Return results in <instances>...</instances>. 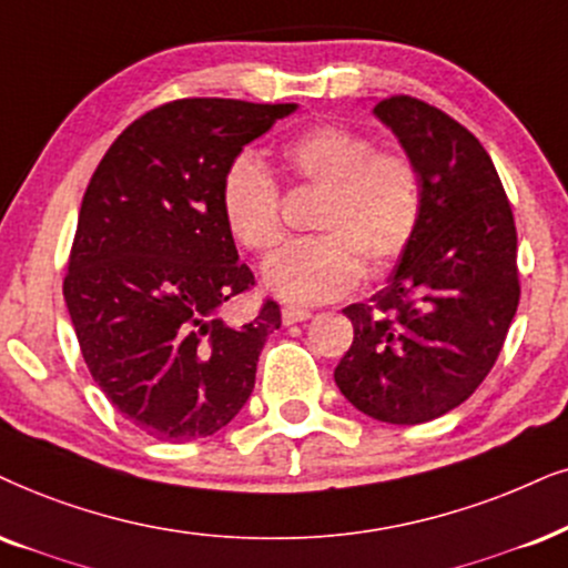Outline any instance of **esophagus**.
Returning a JSON list of instances; mask_svg holds the SVG:
<instances>
[{
  "instance_id": "34e87169",
  "label": "esophagus",
  "mask_w": 568,
  "mask_h": 568,
  "mask_svg": "<svg viewBox=\"0 0 568 568\" xmlns=\"http://www.w3.org/2000/svg\"><path fill=\"white\" fill-rule=\"evenodd\" d=\"M308 317H312V312H308V308L283 306V325H296V322H306Z\"/></svg>"
}]
</instances>
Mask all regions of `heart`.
Segmentation results:
<instances>
[{"mask_svg":"<svg viewBox=\"0 0 568 568\" xmlns=\"http://www.w3.org/2000/svg\"><path fill=\"white\" fill-rule=\"evenodd\" d=\"M296 183L325 189L314 214L317 235L288 241L270 256L262 283L293 306L341 298L372 272L390 267L422 220V178L412 156L377 149L356 128L322 123L280 149ZM220 214L241 248L267 254L283 235L280 185L254 152L235 154L220 178Z\"/></svg>","mask_w":568,"mask_h":568,"instance_id":"heart-1","label":"heart"}]
</instances>
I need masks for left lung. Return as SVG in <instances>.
Here are the masks:
<instances>
[{
	"label": "left lung",
	"mask_w": 568,
	"mask_h": 568,
	"mask_svg": "<svg viewBox=\"0 0 568 568\" xmlns=\"http://www.w3.org/2000/svg\"><path fill=\"white\" fill-rule=\"evenodd\" d=\"M375 114L422 178V220L387 285L343 314L354 343L335 385L372 419L422 425L462 406L493 369L519 306L516 225L490 154L414 97Z\"/></svg>",
	"instance_id": "8db88e82"
}]
</instances>
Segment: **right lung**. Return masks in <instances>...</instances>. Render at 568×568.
Listing matches in <instances>:
<instances>
[{
  "instance_id": "obj_1",
  "label": "right lung",
  "mask_w": 568,
  "mask_h": 568,
  "mask_svg": "<svg viewBox=\"0 0 568 568\" xmlns=\"http://www.w3.org/2000/svg\"><path fill=\"white\" fill-rule=\"evenodd\" d=\"M296 104L178 99L114 139L83 193L62 293L93 383L156 440L210 437L246 404L280 306L241 327L254 285L220 214L222 170Z\"/></svg>"
}]
</instances>
